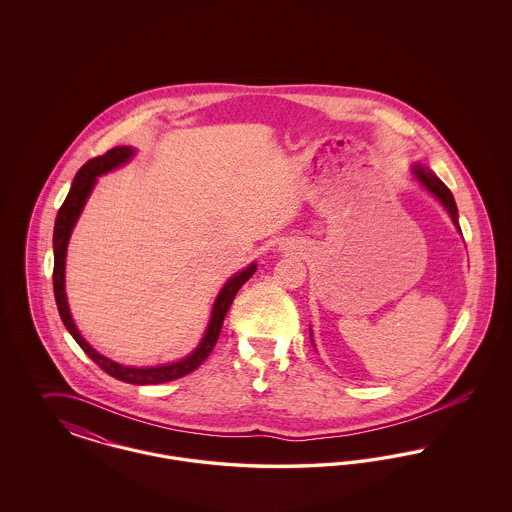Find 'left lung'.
<instances>
[{
    "mask_svg": "<svg viewBox=\"0 0 512 512\" xmlns=\"http://www.w3.org/2000/svg\"><path fill=\"white\" fill-rule=\"evenodd\" d=\"M413 174L430 194L436 195V199L447 209V213L451 215V220H453V224L457 226V230H461V226H459V211H457V203H455V199H453L451 190L439 180L434 172L424 169L422 165H414Z\"/></svg>",
    "mask_w": 512,
    "mask_h": 512,
    "instance_id": "left-lung-1",
    "label": "left lung"
}]
</instances>
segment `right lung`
<instances>
[{
  "mask_svg": "<svg viewBox=\"0 0 512 512\" xmlns=\"http://www.w3.org/2000/svg\"><path fill=\"white\" fill-rule=\"evenodd\" d=\"M132 155H134L132 147H113L105 155L90 159L80 171L76 172L73 186H71L67 199L63 201V205L57 213L55 228H53V293H55V303H57L61 320H63L65 328L71 332V336L76 340V343L82 347V351L101 370H105L109 376H113L121 382H126V384L146 386V384H165V382H172L176 378H182V376L194 372L195 368L209 357V353L213 351L215 343L219 340L222 322H224V317H226L236 293L240 292V288L255 274L257 265L251 263L249 267L244 268L238 274H234L224 284V288L220 290L219 297L213 305V315H211L203 340L195 347L194 353H190L186 359H182L178 363H171V365L134 368V366L119 365V363L99 355L98 351L80 336L73 317H71L69 303H67V293H65V257H67V245H69L74 224H76V220H78L84 205H86V199L92 194L98 176L121 167L122 163H126Z\"/></svg>",
  "mask_w": 512,
  "mask_h": 512,
  "instance_id": "add662e5",
  "label": "right lung"
}]
</instances>
